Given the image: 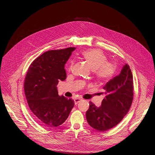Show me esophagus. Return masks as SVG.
Returning <instances> with one entry per match:
<instances>
[{
  "mask_svg": "<svg viewBox=\"0 0 155 155\" xmlns=\"http://www.w3.org/2000/svg\"><path fill=\"white\" fill-rule=\"evenodd\" d=\"M82 101V99H80V98H75L74 99V102H75V104H77L78 102H80V101Z\"/></svg>",
  "mask_w": 155,
  "mask_h": 155,
  "instance_id": "obj_1",
  "label": "esophagus"
}]
</instances>
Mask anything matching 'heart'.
<instances>
[{
	"mask_svg": "<svg viewBox=\"0 0 155 155\" xmlns=\"http://www.w3.org/2000/svg\"><path fill=\"white\" fill-rule=\"evenodd\" d=\"M82 57L93 70L95 77L101 82L109 80L115 74L117 69L116 63L108 61L107 57L99 49H91L82 52ZM73 61H70L68 69L71 70Z\"/></svg>",
	"mask_w": 155,
	"mask_h": 155,
	"instance_id": "b5f03b06",
	"label": "heart"
}]
</instances>
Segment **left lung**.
Listing matches in <instances>:
<instances>
[{"label":"left lung","instance_id":"obj_1","mask_svg":"<svg viewBox=\"0 0 155 155\" xmlns=\"http://www.w3.org/2000/svg\"><path fill=\"white\" fill-rule=\"evenodd\" d=\"M133 77L126 64L120 74L109 80L104 87L105 98L100 107L90 102L86 118L88 124L100 131L117 125L128 112L133 100Z\"/></svg>","mask_w":155,"mask_h":155}]
</instances>
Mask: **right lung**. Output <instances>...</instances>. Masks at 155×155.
Listing matches in <instances>:
<instances>
[{"mask_svg": "<svg viewBox=\"0 0 155 155\" xmlns=\"http://www.w3.org/2000/svg\"><path fill=\"white\" fill-rule=\"evenodd\" d=\"M75 47L48 51L35 59L24 80V93L37 123L53 128L62 124L75 105L74 101L60 96L57 85L67 78L64 64Z\"/></svg>", "mask_w": 155, "mask_h": 155, "instance_id": "1", "label": "right lung"}]
</instances>
